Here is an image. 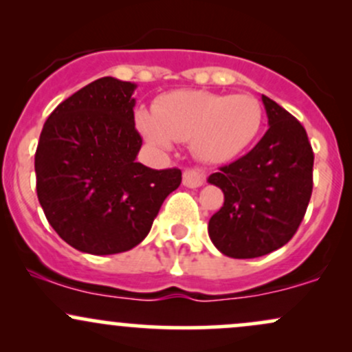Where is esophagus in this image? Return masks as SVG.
<instances>
[{
  "label": "esophagus",
  "mask_w": 352,
  "mask_h": 352,
  "mask_svg": "<svg viewBox=\"0 0 352 352\" xmlns=\"http://www.w3.org/2000/svg\"><path fill=\"white\" fill-rule=\"evenodd\" d=\"M207 172L202 168H188L184 172V185L188 188H199L206 184Z\"/></svg>",
  "instance_id": "1"
}]
</instances>
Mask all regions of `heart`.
I'll list each match as a JSON object with an SVG mask.
<instances>
[{"mask_svg":"<svg viewBox=\"0 0 352 352\" xmlns=\"http://www.w3.org/2000/svg\"><path fill=\"white\" fill-rule=\"evenodd\" d=\"M138 132L155 148L190 142L192 152L208 164L232 160L256 140L264 122L261 102L250 95H220L179 90L138 110Z\"/></svg>","mask_w":352,"mask_h":352,"instance_id":"heart-1","label":"heart"}]
</instances>
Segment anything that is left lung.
I'll return each mask as SVG.
<instances>
[{"instance_id": "1", "label": "left lung", "mask_w": 352, "mask_h": 352, "mask_svg": "<svg viewBox=\"0 0 352 352\" xmlns=\"http://www.w3.org/2000/svg\"><path fill=\"white\" fill-rule=\"evenodd\" d=\"M269 130L244 157L212 173L223 206L208 220V237L223 256L254 258L287 244L312 194L314 153L304 126L265 95Z\"/></svg>"}]
</instances>
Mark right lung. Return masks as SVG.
I'll use <instances>...</instances> for the list:
<instances>
[{"label":"right lung","instance_id":"add662e5","mask_svg":"<svg viewBox=\"0 0 352 352\" xmlns=\"http://www.w3.org/2000/svg\"><path fill=\"white\" fill-rule=\"evenodd\" d=\"M137 85L95 80L52 111L34 155L36 194L50 226L67 244L94 256L133 249L148 235L179 168L137 162Z\"/></svg>","mask_w":352,"mask_h":352}]
</instances>
